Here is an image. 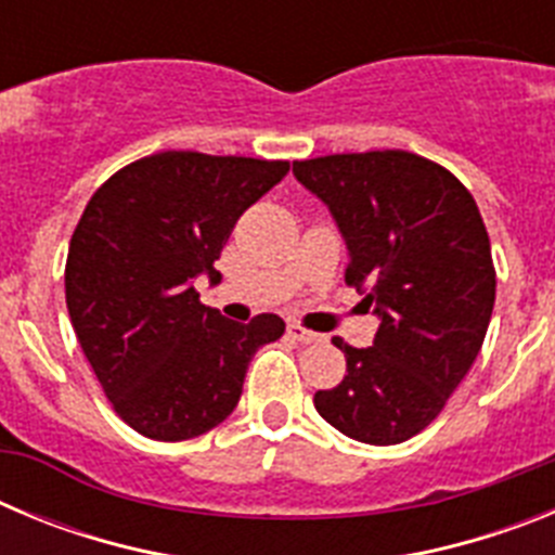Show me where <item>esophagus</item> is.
<instances>
[{
    "label": "esophagus",
    "instance_id": "1",
    "mask_svg": "<svg viewBox=\"0 0 555 555\" xmlns=\"http://www.w3.org/2000/svg\"><path fill=\"white\" fill-rule=\"evenodd\" d=\"M288 336L297 338L300 345H320V341H322L320 333L306 331V327H302V325H288Z\"/></svg>",
    "mask_w": 555,
    "mask_h": 555
}]
</instances>
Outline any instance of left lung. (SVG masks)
I'll return each instance as SVG.
<instances>
[{"instance_id": "obj_1", "label": "left lung", "mask_w": 555, "mask_h": 555, "mask_svg": "<svg viewBox=\"0 0 555 555\" xmlns=\"http://www.w3.org/2000/svg\"><path fill=\"white\" fill-rule=\"evenodd\" d=\"M294 178L327 205L350 255L347 283L380 320L372 347L333 338L347 375L313 405L356 442H405L444 409L492 320L478 205L444 166L403 150L294 160Z\"/></svg>"}]
</instances>
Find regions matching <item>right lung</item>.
Masks as SVG:
<instances>
[{"label":"right lung","instance_id":"1","mask_svg":"<svg viewBox=\"0 0 555 555\" xmlns=\"http://www.w3.org/2000/svg\"><path fill=\"white\" fill-rule=\"evenodd\" d=\"M286 160L158 152L125 166L82 210L66 258V306L116 414L146 439L183 442L233 414L258 347L286 322L249 325L199 302L194 281L222 274L249 205L286 178Z\"/></svg>","mask_w":555,"mask_h":555}]
</instances>
